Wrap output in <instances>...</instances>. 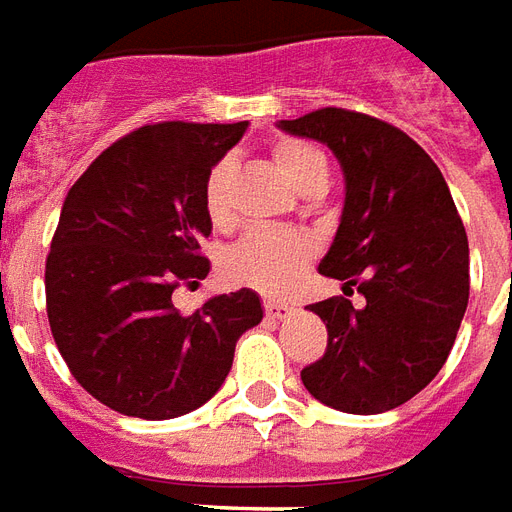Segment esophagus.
<instances>
[{"instance_id": "esophagus-1", "label": "esophagus", "mask_w": 512, "mask_h": 512, "mask_svg": "<svg viewBox=\"0 0 512 512\" xmlns=\"http://www.w3.org/2000/svg\"><path fill=\"white\" fill-rule=\"evenodd\" d=\"M264 311H267V316H272V319H286L294 308H292V302L264 300Z\"/></svg>"}]
</instances>
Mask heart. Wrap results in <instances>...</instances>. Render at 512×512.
Here are the masks:
<instances>
[{
    "mask_svg": "<svg viewBox=\"0 0 512 512\" xmlns=\"http://www.w3.org/2000/svg\"><path fill=\"white\" fill-rule=\"evenodd\" d=\"M272 163L302 196H319L330 182V163L322 147L305 138H278L270 149ZM234 179L231 160H218L204 179V212L215 229H226L234 220ZM311 242L283 229H251L231 245L223 259L226 278L259 292L283 294L292 289L308 261Z\"/></svg>",
    "mask_w": 512,
    "mask_h": 512,
    "instance_id": "obj_1",
    "label": "heart"
}]
</instances>
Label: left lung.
I'll return each mask as SVG.
<instances>
[{
	"label": "left lung",
	"instance_id": "8db88e82",
	"mask_svg": "<svg viewBox=\"0 0 512 512\" xmlns=\"http://www.w3.org/2000/svg\"><path fill=\"white\" fill-rule=\"evenodd\" d=\"M278 128L341 160L346 201L319 272L365 297L363 308L346 297L308 305L327 324V349L302 384L341 412L395 409L442 371L469 302V242L450 188L414 138L371 114L327 106Z\"/></svg>",
	"mask_w": 512,
	"mask_h": 512
}]
</instances>
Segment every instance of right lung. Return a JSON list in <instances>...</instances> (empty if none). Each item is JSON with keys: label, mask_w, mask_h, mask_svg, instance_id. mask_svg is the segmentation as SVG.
I'll return each mask as SVG.
<instances>
[{"label": "right lung", "mask_w": 512, "mask_h": 512, "mask_svg": "<svg viewBox=\"0 0 512 512\" xmlns=\"http://www.w3.org/2000/svg\"><path fill=\"white\" fill-rule=\"evenodd\" d=\"M248 122H155L103 149L67 190L46 259L51 335L100 404L169 420L207 404L234 346L261 322L256 292L179 313L171 294L207 278L204 179Z\"/></svg>", "instance_id": "obj_1"}]
</instances>
